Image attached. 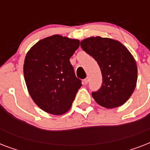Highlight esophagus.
Here are the masks:
<instances>
[{
  "instance_id": "esophagus-1",
  "label": "esophagus",
  "mask_w": 150,
  "mask_h": 150,
  "mask_svg": "<svg viewBox=\"0 0 150 150\" xmlns=\"http://www.w3.org/2000/svg\"><path fill=\"white\" fill-rule=\"evenodd\" d=\"M89 79L88 77H87V78H86V79H85L84 81H83V82H84L85 85H86V84H88V82H89Z\"/></svg>"
}]
</instances>
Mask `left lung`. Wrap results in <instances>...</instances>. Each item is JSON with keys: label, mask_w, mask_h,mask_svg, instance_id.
Wrapping results in <instances>:
<instances>
[{"label": "left lung", "mask_w": 150, "mask_h": 150, "mask_svg": "<svg viewBox=\"0 0 150 150\" xmlns=\"http://www.w3.org/2000/svg\"><path fill=\"white\" fill-rule=\"evenodd\" d=\"M81 47L100 66L103 82L92 96L106 108L120 107L130 98L137 82V65L128 49L120 42L100 36L81 41Z\"/></svg>", "instance_id": "1"}]
</instances>
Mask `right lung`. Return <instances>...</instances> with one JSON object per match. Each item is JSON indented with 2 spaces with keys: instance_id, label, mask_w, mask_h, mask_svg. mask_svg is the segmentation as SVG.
Here are the masks:
<instances>
[{
  "instance_id": "add662e5",
  "label": "right lung",
  "mask_w": 150,
  "mask_h": 150,
  "mask_svg": "<svg viewBox=\"0 0 150 150\" xmlns=\"http://www.w3.org/2000/svg\"><path fill=\"white\" fill-rule=\"evenodd\" d=\"M79 40L54 35L35 44L25 59V81L32 99L49 114L68 111L82 81L69 59L79 47Z\"/></svg>"
}]
</instances>
